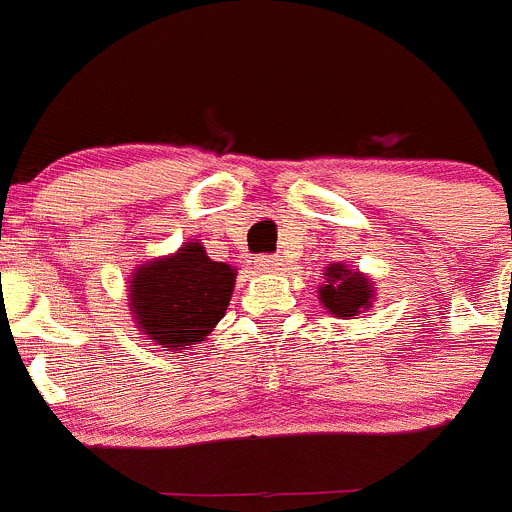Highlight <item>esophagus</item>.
Masks as SVG:
<instances>
[{
	"mask_svg": "<svg viewBox=\"0 0 512 512\" xmlns=\"http://www.w3.org/2000/svg\"><path fill=\"white\" fill-rule=\"evenodd\" d=\"M280 265H283V260H280L278 255H262V257H257V267H260V270H278Z\"/></svg>",
	"mask_w": 512,
	"mask_h": 512,
	"instance_id": "34e87169",
	"label": "esophagus"
}]
</instances>
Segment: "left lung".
<instances>
[{"label": "left lung", "instance_id": "left-lung-1", "mask_svg": "<svg viewBox=\"0 0 512 512\" xmlns=\"http://www.w3.org/2000/svg\"><path fill=\"white\" fill-rule=\"evenodd\" d=\"M321 303L336 318H353L374 305V283L364 272L348 270L343 262L326 267V283L318 288Z\"/></svg>", "mask_w": 512, "mask_h": 512}]
</instances>
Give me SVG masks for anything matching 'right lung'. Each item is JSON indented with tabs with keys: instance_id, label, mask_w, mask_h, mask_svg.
Returning <instances> with one entry per match:
<instances>
[{
	"instance_id": "1",
	"label": "right lung",
	"mask_w": 512,
	"mask_h": 512,
	"mask_svg": "<svg viewBox=\"0 0 512 512\" xmlns=\"http://www.w3.org/2000/svg\"><path fill=\"white\" fill-rule=\"evenodd\" d=\"M237 270L209 260L202 242H184L174 255L156 257L128 280L133 321L166 351L202 343L224 318Z\"/></svg>"
}]
</instances>
